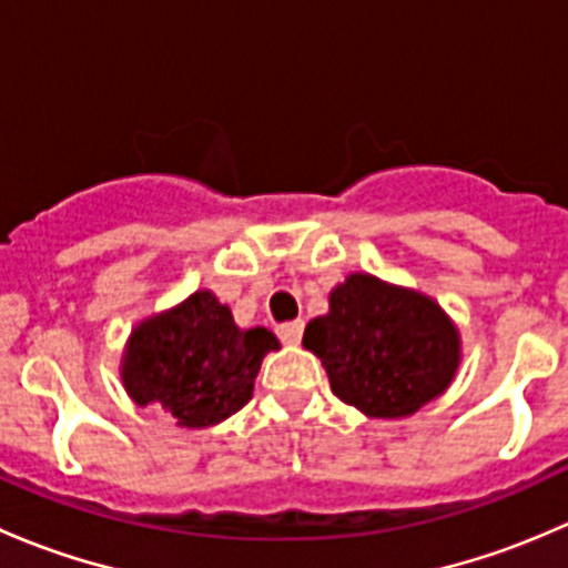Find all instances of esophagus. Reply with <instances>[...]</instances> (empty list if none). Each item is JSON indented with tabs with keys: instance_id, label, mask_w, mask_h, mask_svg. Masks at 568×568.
I'll use <instances>...</instances> for the list:
<instances>
[{
	"instance_id": "34e87169",
	"label": "esophagus",
	"mask_w": 568,
	"mask_h": 568,
	"mask_svg": "<svg viewBox=\"0 0 568 568\" xmlns=\"http://www.w3.org/2000/svg\"><path fill=\"white\" fill-rule=\"evenodd\" d=\"M302 332H305V321L296 318V321H288V324H283L277 329L280 341L288 343V346H296V343L302 341Z\"/></svg>"
}]
</instances>
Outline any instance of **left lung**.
I'll list each match as a JSON object with an SVG mask.
<instances>
[{
	"mask_svg": "<svg viewBox=\"0 0 568 568\" xmlns=\"http://www.w3.org/2000/svg\"><path fill=\"white\" fill-rule=\"evenodd\" d=\"M332 393L368 417H406L448 390L462 359L459 329L420 291L348 274L329 313L305 326Z\"/></svg>",
	"mask_w": 568,
	"mask_h": 568,
	"instance_id": "8db88e82",
	"label": "left lung"
}]
</instances>
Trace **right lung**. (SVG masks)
<instances>
[{"label":"right lung","mask_w":568,"mask_h":568,"mask_svg":"<svg viewBox=\"0 0 568 568\" xmlns=\"http://www.w3.org/2000/svg\"><path fill=\"white\" fill-rule=\"evenodd\" d=\"M280 343L263 326L239 329L211 291L142 321L129 337L123 387L140 406L162 404L178 426H216L252 398L261 359Z\"/></svg>","instance_id":"right-lung-1"}]
</instances>
